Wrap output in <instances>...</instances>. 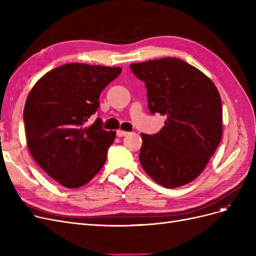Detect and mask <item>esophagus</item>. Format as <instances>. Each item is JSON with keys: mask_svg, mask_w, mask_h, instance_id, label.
I'll list each match as a JSON object with an SVG mask.
<instances>
[{"mask_svg": "<svg viewBox=\"0 0 256 256\" xmlns=\"http://www.w3.org/2000/svg\"><path fill=\"white\" fill-rule=\"evenodd\" d=\"M128 134H129V132H127V131H124V130H120V129H118V131H116V136H120V138L125 136H127Z\"/></svg>", "mask_w": 256, "mask_h": 256, "instance_id": "obj_1", "label": "esophagus"}]
</instances>
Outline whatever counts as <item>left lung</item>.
<instances>
[{
    "label": "left lung",
    "instance_id": "obj_1",
    "mask_svg": "<svg viewBox=\"0 0 256 256\" xmlns=\"http://www.w3.org/2000/svg\"><path fill=\"white\" fill-rule=\"evenodd\" d=\"M145 83L150 112L166 118L152 136L141 134L140 164L157 184L172 189L202 173L222 138L221 97L214 83L180 58L130 64Z\"/></svg>",
    "mask_w": 256,
    "mask_h": 256
}]
</instances>
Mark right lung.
Listing matches in <instances>:
<instances>
[{"label":"right lung","mask_w":256,"mask_h":256,"mask_svg":"<svg viewBox=\"0 0 256 256\" xmlns=\"http://www.w3.org/2000/svg\"><path fill=\"white\" fill-rule=\"evenodd\" d=\"M120 67L70 63L54 68L28 92L23 111L28 148L44 171L69 189L94 177L106 160L115 131L88 120Z\"/></svg>","instance_id":"right-lung-1"}]
</instances>
